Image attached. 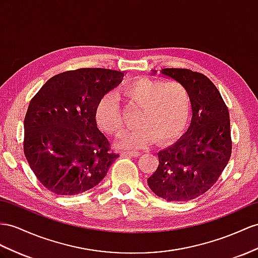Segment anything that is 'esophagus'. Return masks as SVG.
<instances>
[{
    "label": "esophagus",
    "instance_id": "esophagus-1",
    "mask_svg": "<svg viewBox=\"0 0 258 258\" xmlns=\"http://www.w3.org/2000/svg\"><path fill=\"white\" fill-rule=\"evenodd\" d=\"M121 154L123 156H132V157H140L142 154L140 153V151H130V150H126V151H121Z\"/></svg>",
    "mask_w": 258,
    "mask_h": 258
}]
</instances>
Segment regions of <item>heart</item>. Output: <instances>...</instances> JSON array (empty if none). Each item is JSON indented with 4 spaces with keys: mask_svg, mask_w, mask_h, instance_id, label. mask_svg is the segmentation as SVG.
<instances>
[{
    "mask_svg": "<svg viewBox=\"0 0 258 258\" xmlns=\"http://www.w3.org/2000/svg\"><path fill=\"white\" fill-rule=\"evenodd\" d=\"M121 94L127 104L140 108L136 116L140 126L125 134L118 146L137 149L155 141L164 146L185 131L192 112V96L184 84L138 77L125 84ZM96 121L108 134L118 136L123 132L122 107L114 92H107L98 101Z\"/></svg>",
    "mask_w": 258,
    "mask_h": 258,
    "instance_id": "obj_1",
    "label": "heart"
}]
</instances>
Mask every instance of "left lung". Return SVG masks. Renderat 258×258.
<instances>
[{"label": "left lung", "mask_w": 258, "mask_h": 258, "mask_svg": "<svg viewBox=\"0 0 258 258\" xmlns=\"http://www.w3.org/2000/svg\"><path fill=\"white\" fill-rule=\"evenodd\" d=\"M161 74L188 88L193 116L186 133L158 153L159 166L147 182L163 200L188 202L206 193L227 167L232 149L229 111L207 76L187 69H163Z\"/></svg>", "instance_id": "obj_1"}]
</instances>
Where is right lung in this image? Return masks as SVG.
<instances>
[{
  "mask_svg": "<svg viewBox=\"0 0 258 258\" xmlns=\"http://www.w3.org/2000/svg\"><path fill=\"white\" fill-rule=\"evenodd\" d=\"M123 76L105 69L64 72L31 99L24 121V153L39 182L52 193L69 196L95 187L118 158L98 128L96 107Z\"/></svg>",
  "mask_w": 258,
  "mask_h": 258,
  "instance_id": "right-lung-1",
  "label": "right lung"
}]
</instances>
